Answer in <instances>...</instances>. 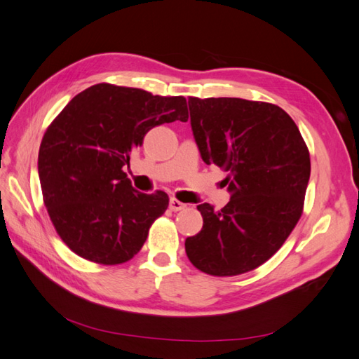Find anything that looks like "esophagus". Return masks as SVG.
Returning <instances> with one entry per match:
<instances>
[{"label": "esophagus", "instance_id": "1", "mask_svg": "<svg viewBox=\"0 0 359 359\" xmlns=\"http://www.w3.org/2000/svg\"><path fill=\"white\" fill-rule=\"evenodd\" d=\"M184 208H187L186 203L180 202V201L175 199V198H170V201H169V210H170V211H181V210H184Z\"/></svg>", "mask_w": 359, "mask_h": 359}]
</instances>
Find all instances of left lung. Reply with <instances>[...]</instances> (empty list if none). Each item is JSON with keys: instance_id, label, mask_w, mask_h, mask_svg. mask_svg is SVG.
Segmentation results:
<instances>
[{"instance_id": "obj_1", "label": "left lung", "mask_w": 359, "mask_h": 359, "mask_svg": "<svg viewBox=\"0 0 359 359\" xmlns=\"http://www.w3.org/2000/svg\"><path fill=\"white\" fill-rule=\"evenodd\" d=\"M190 124L206 165L227 177L231 201L198 205L202 231L186 240L190 262L211 276L252 271L283 245L302 214L310 154L281 107L233 97H189Z\"/></svg>"}]
</instances>
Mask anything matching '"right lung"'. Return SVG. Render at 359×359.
<instances>
[{"label": "right lung", "instance_id": "1", "mask_svg": "<svg viewBox=\"0 0 359 359\" xmlns=\"http://www.w3.org/2000/svg\"><path fill=\"white\" fill-rule=\"evenodd\" d=\"M187 121L184 97L97 83L53 119L39 151L43 201L61 240L78 256L116 265L132 259L156 219L165 191H137L123 168L151 128Z\"/></svg>", "mask_w": 359, "mask_h": 359}]
</instances>
